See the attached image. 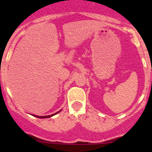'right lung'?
<instances>
[{
    "instance_id": "add662e5",
    "label": "right lung",
    "mask_w": 152,
    "mask_h": 152,
    "mask_svg": "<svg viewBox=\"0 0 152 152\" xmlns=\"http://www.w3.org/2000/svg\"><path fill=\"white\" fill-rule=\"evenodd\" d=\"M60 110V111H61ZM60 111H59V112H57V113H54V114H53V115H45V116H39V115H33L34 116H35V117H37V118H50V117H52V116L53 115H56V114H57V113H59V112Z\"/></svg>"
}]
</instances>
